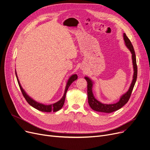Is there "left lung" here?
I'll use <instances>...</instances> for the list:
<instances>
[{"instance_id": "8db88e82", "label": "left lung", "mask_w": 150, "mask_h": 150, "mask_svg": "<svg viewBox=\"0 0 150 150\" xmlns=\"http://www.w3.org/2000/svg\"><path fill=\"white\" fill-rule=\"evenodd\" d=\"M123 37H124V40H125L126 47L129 48V50H130V51L132 54V62H133V65L134 74H133V77L132 84L130 86L129 90L125 94L122 95V96L120 98V99L118 102L113 104H108V105L103 104L100 103L98 100H96L94 97V95L92 92L93 81L88 77L86 76L85 79H86L87 82L88 102L90 106L94 111H96L98 112H105V113L112 112L114 111H115L119 110V109L122 108L126 103H127L130 98L132 90L133 89L136 81H137V78L138 68H137V60H136V55H135L133 47L130 42V39L126 36V33L123 34Z\"/></svg>"}]
</instances>
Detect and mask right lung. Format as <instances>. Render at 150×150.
I'll return each instance as SVG.
<instances>
[{
  "label": "right lung",
  "mask_w": 150,
  "mask_h": 150,
  "mask_svg": "<svg viewBox=\"0 0 150 150\" xmlns=\"http://www.w3.org/2000/svg\"><path fill=\"white\" fill-rule=\"evenodd\" d=\"M16 77H17V81H18L19 87H20V90L22 92L23 96L24 97L26 101L28 102V103L30 105H31L32 106H33V108L36 109V110L42 111V112H50L51 111L56 112V111L60 110V109L63 107V106L64 103L66 94V92H67L68 88H69V86L74 82V81H75L78 78V76L76 74L72 75L69 78V80H68V81H67L66 86V88H65V90H64V95H63V96L62 97V98L59 101H58L57 102H56L55 103L52 104V105H44L42 103H38V102H36L35 100L32 99L30 97H29L28 96V94H27V93L23 90V88H22V87H21V84L19 82V80H18L17 73H16Z\"/></svg>",
  "instance_id": "right-lung-1"
}]
</instances>
